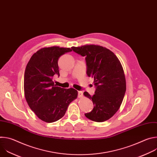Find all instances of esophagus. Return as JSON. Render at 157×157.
I'll use <instances>...</instances> for the list:
<instances>
[{
	"label": "esophagus",
	"instance_id": "1",
	"mask_svg": "<svg viewBox=\"0 0 157 157\" xmlns=\"http://www.w3.org/2000/svg\"><path fill=\"white\" fill-rule=\"evenodd\" d=\"M83 96V93L82 91H78V98H81Z\"/></svg>",
	"mask_w": 157,
	"mask_h": 157
}]
</instances>
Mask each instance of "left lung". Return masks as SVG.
<instances>
[{"instance_id": "left-lung-1", "label": "left lung", "mask_w": 157, "mask_h": 157, "mask_svg": "<svg viewBox=\"0 0 157 157\" xmlns=\"http://www.w3.org/2000/svg\"><path fill=\"white\" fill-rule=\"evenodd\" d=\"M71 50L86 56L87 75L94 79L96 87L93 96L87 92L83 94L94 104L93 110L85 116L98 122L109 120L120 108L126 91L125 74L119 59L113 52L97 44L73 47Z\"/></svg>"}]
</instances>
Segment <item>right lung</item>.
<instances>
[{
    "label": "right lung",
    "mask_w": 157,
    "mask_h": 157,
    "mask_svg": "<svg viewBox=\"0 0 157 157\" xmlns=\"http://www.w3.org/2000/svg\"><path fill=\"white\" fill-rule=\"evenodd\" d=\"M70 48L44 47L30 58L24 75V93L30 108L41 121L51 123L62 118L69 104L78 97L71 87L63 89L53 81L59 76L58 64L61 56L71 52Z\"/></svg>",
    "instance_id": "obj_1"
}]
</instances>
